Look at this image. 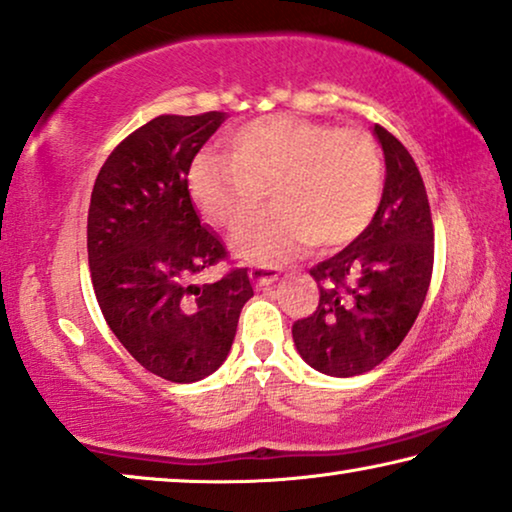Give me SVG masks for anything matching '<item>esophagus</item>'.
<instances>
[{"instance_id": "obj_1", "label": "esophagus", "mask_w": 512, "mask_h": 512, "mask_svg": "<svg viewBox=\"0 0 512 512\" xmlns=\"http://www.w3.org/2000/svg\"><path fill=\"white\" fill-rule=\"evenodd\" d=\"M250 278H253L255 285L266 287L278 278V269L273 264H253L250 266Z\"/></svg>"}]
</instances>
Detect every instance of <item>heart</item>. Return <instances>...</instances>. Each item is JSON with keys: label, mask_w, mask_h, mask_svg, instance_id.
Wrapping results in <instances>:
<instances>
[{"label": "heart", "mask_w": 512, "mask_h": 512, "mask_svg": "<svg viewBox=\"0 0 512 512\" xmlns=\"http://www.w3.org/2000/svg\"><path fill=\"white\" fill-rule=\"evenodd\" d=\"M234 150L208 148L190 174L192 197L215 225L234 229L269 197V211L236 229L234 253L276 262L315 241H355L376 215L385 167L376 141L359 129L269 115L234 134Z\"/></svg>", "instance_id": "1"}]
</instances>
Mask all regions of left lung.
Instances as JSON below:
<instances>
[{"instance_id": "8db88e82", "label": "left lung", "mask_w": 512, "mask_h": 512, "mask_svg": "<svg viewBox=\"0 0 512 512\" xmlns=\"http://www.w3.org/2000/svg\"><path fill=\"white\" fill-rule=\"evenodd\" d=\"M373 132L387 167L378 211L348 248L313 266L320 304L292 325L304 362L336 378L376 369L399 348L434 269V222L417 164L385 127Z\"/></svg>"}]
</instances>
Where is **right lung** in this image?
Listing matches in <instances>:
<instances>
[{
  "label": "right lung",
  "mask_w": 512,
  "mask_h": 512,
  "mask_svg": "<svg viewBox=\"0 0 512 512\" xmlns=\"http://www.w3.org/2000/svg\"><path fill=\"white\" fill-rule=\"evenodd\" d=\"M225 113L157 115L115 146L92 187L88 262L104 320L155 376L194 383L232 348L248 269L197 283L227 250L194 211L187 174Z\"/></svg>",
  "instance_id": "1"
}]
</instances>
